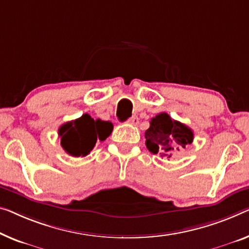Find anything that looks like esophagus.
I'll use <instances>...</instances> for the list:
<instances>
[{
    "label": "esophagus",
    "instance_id": "obj_1",
    "mask_svg": "<svg viewBox=\"0 0 249 249\" xmlns=\"http://www.w3.org/2000/svg\"><path fill=\"white\" fill-rule=\"evenodd\" d=\"M127 123L131 124V125L136 126L137 124H139V117H137V116H132L131 118H128Z\"/></svg>",
    "mask_w": 249,
    "mask_h": 249
}]
</instances>
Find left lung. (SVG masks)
Here are the masks:
<instances>
[{"label":"left lung","instance_id":"left-lung-1","mask_svg":"<svg viewBox=\"0 0 249 249\" xmlns=\"http://www.w3.org/2000/svg\"><path fill=\"white\" fill-rule=\"evenodd\" d=\"M145 139V145L151 153L171 158L174 151L192 143L194 132L187 125L172 120L166 113H160L151 120Z\"/></svg>","mask_w":249,"mask_h":249}]
</instances>
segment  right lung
<instances>
[{
  "label": "right lung",
  "instance_id": "1",
  "mask_svg": "<svg viewBox=\"0 0 249 249\" xmlns=\"http://www.w3.org/2000/svg\"><path fill=\"white\" fill-rule=\"evenodd\" d=\"M113 131L110 122L94 120L84 114L75 121L67 122L58 129L60 144L67 153L72 157H86L96 143L105 141Z\"/></svg>",
  "mask_w": 249,
  "mask_h": 249
}]
</instances>
